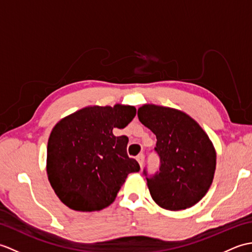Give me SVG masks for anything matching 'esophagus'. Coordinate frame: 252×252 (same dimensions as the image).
Segmentation results:
<instances>
[{"label": "esophagus", "instance_id": "34e87169", "mask_svg": "<svg viewBox=\"0 0 252 252\" xmlns=\"http://www.w3.org/2000/svg\"><path fill=\"white\" fill-rule=\"evenodd\" d=\"M144 159H145V157H144L143 154H140V155H138V156L136 157V160L138 161V163H140L141 168L143 167V164H144Z\"/></svg>", "mask_w": 252, "mask_h": 252}]
</instances>
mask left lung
Segmentation results:
<instances>
[{
    "mask_svg": "<svg viewBox=\"0 0 252 252\" xmlns=\"http://www.w3.org/2000/svg\"><path fill=\"white\" fill-rule=\"evenodd\" d=\"M137 117L157 138L155 152L160 167L146 175L155 202L172 211L190 208L202 199L215 176L217 154L201 126L185 112L157 105H144Z\"/></svg>",
    "mask_w": 252,
    "mask_h": 252,
    "instance_id": "8db88e82",
    "label": "left lung"
}]
</instances>
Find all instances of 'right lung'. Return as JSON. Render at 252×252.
<instances>
[{"mask_svg":"<svg viewBox=\"0 0 252 252\" xmlns=\"http://www.w3.org/2000/svg\"><path fill=\"white\" fill-rule=\"evenodd\" d=\"M133 106H90L63 118L47 143L46 171L55 194L76 211H99L116 199L140 164L126 154L129 138L115 136L133 120Z\"/></svg>","mask_w":252,"mask_h":252,"instance_id":"add662e5","label":"right lung"}]
</instances>
